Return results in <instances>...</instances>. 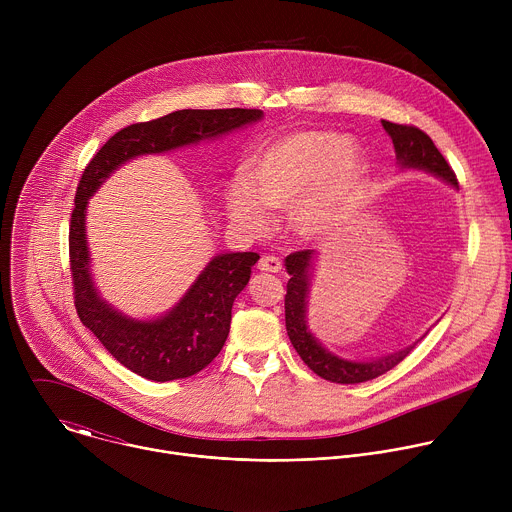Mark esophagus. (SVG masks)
I'll return each mask as SVG.
<instances>
[{
  "instance_id": "34e87169",
  "label": "esophagus",
  "mask_w": 512,
  "mask_h": 512,
  "mask_svg": "<svg viewBox=\"0 0 512 512\" xmlns=\"http://www.w3.org/2000/svg\"><path fill=\"white\" fill-rule=\"evenodd\" d=\"M257 267L263 273H279L281 271V261L277 257H273V255H265V257L259 259Z\"/></svg>"
}]
</instances>
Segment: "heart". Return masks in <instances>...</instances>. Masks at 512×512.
<instances>
[{
	"instance_id": "1",
	"label": "heart",
	"mask_w": 512,
	"mask_h": 512,
	"mask_svg": "<svg viewBox=\"0 0 512 512\" xmlns=\"http://www.w3.org/2000/svg\"><path fill=\"white\" fill-rule=\"evenodd\" d=\"M364 184V160L334 131H298L263 148L227 194L235 221L255 233L267 229V208L294 210L300 235L324 239L338 231Z\"/></svg>"
}]
</instances>
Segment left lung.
Returning a JSON list of instances; mask_svg holds the SVG:
<instances>
[{"mask_svg": "<svg viewBox=\"0 0 512 512\" xmlns=\"http://www.w3.org/2000/svg\"><path fill=\"white\" fill-rule=\"evenodd\" d=\"M383 127L393 139L395 154L401 166L431 172L458 188V178L452 166L446 162L440 150L435 148L431 137L425 131H421L415 125H403V123H393L385 119H383ZM312 259H314V251L310 249L291 253L285 259V269L289 273L287 294H285V328L291 344H294L302 360L318 377L330 383H340V385L371 381L385 375L393 367H397V364L413 350L415 344L371 362H364V360L360 362V360H348L332 354L308 330L306 304H308Z\"/></svg>", "mask_w": 512, "mask_h": 512, "instance_id": "left-lung-1", "label": "left lung"}]
</instances>
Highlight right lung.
I'll list each match as a JSON object with an SVG mask.
<instances>
[{"label": "right lung", "instance_id": "obj_1", "mask_svg": "<svg viewBox=\"0 0 512 512\" xmlns=\"http://www.w3.org/2000/svg\"><path fill=\"white\" fill-rule=\"evenodd\" d=\"M259 109H182L170 115L133 123L105 141L87 164L68 225V257L72 296L81 322L101 344L135 375L156 383L186 379L200 373L225 346L231 330L235 298L249 283L257 253L214 257L198 275L180 304L158 320H133L115 312L93 287L85 237L89 196L123 162L162 154L182 145L223 135L261 119Z\"/></svg>", "mask_w": 512, "mask_h": 512}]
</instances>
